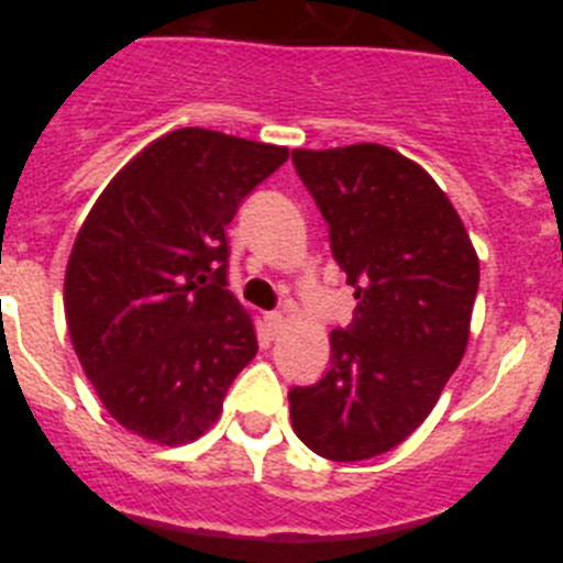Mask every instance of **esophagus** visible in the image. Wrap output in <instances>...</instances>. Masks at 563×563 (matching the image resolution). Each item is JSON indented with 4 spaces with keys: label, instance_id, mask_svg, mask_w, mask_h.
I'll use <instances>...</instances> for the list:
<instances>
[{
    "label": "esophagus",
    "instance_id": "esophagus-1",
    "mask_svg": "<svg viewBox=\"0 0 563 563\" xmlns=\"http://www.w3.org/2000/svg\"><path fill=\"white\" fill-rule=\"evenodd\" d=\"M265 324H267V332H271V335H276V332L285 327V312H267Z\"/></svg>",
    "mask_w": 563,
    "mask_h": 563
}]
</instances>
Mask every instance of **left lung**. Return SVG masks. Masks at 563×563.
I'll use <instances>...</instances> for the list:
<instances>
[{"mask_svg":"<svg viewBox=\"0 0 563 563\" xmlns=\"http://www.w3.org/2000/svg\"><path fill=\"white\" fill-rule=\"evenodd\" d=\"M292 166L357 298L327 375L287 395L292 431L327 460H369L431 415L460 366L479 258L449 197L395 148H296Z\"/></svg>","mask_w":563,"mask_h":563,"instance_id":"left-lung-1","label":"left lung"}]
</instances>
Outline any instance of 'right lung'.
<instances>
[{
    "label": "right lung",
    "instance_id": "add662e5",
    "mask_svg": "<svg viewBox=\"0 0 563 563\" xmlns=\"http://www.w3.org/2000/svg\"><path fill=\"white\" fill-rule=\"evenodd\" d=\"M285 146L188 126L143 148L98 197L64 278L76 355L114 420L161 445L220 417L256 355L228 290V222Z\"/></svg>",
    "mask_w": 563,
    "mask_h": 563
}]
</instances>
